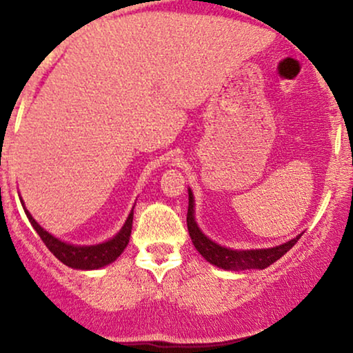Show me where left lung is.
I'll list each match as a JSON object with an SVG mask.
<instances>
[{"mask_svg":"<svg viewBox=\"0 0 353 353\" xmlns=\"http://www.w3.org/2000/svg\"><path fill=\"white\" fill-rule=\"evenodd\" d=\"M188 230L192 239V244L197 249L205 261L212 265L221 267L225 270H249V269H265L275 261L282 257L287 250H290L297 244L301 236H297L292 241L285 244L270 247V249H255V250H232L228 247H222L210 241L202 234V230L197 228V222L194 219V197L189 189V209H188Z\"/></svg>","mask_w":353,"mask_h":353,"instance_id":"1","label":"left lung"}]
</instances>
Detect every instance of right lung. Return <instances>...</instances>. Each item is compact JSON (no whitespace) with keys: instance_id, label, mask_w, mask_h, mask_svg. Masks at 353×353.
<instances>
[{"instance_id":"right-lung-1","label":"right lung","mask_w":353,"mask_h":353,"mask_svg":"<svg viewBox=\"0 0 353 353\" xmlns=\"http://www.w3.org/2000/svg\"><path fill=\"white\" fill-rule=\"evenodd\" d=\"M24 212H26L31 225H33L36 232L39 234L41 241L46 244L48 249L51 250L52 255H54L56 259H59L63 264L71 267V269H81V270L101 269V267L114 262L116 259L123 254L125 245L129 244V237H131V229H132V216H134V212L131 210V214H129L128 221H125L123 229H121L112 239L103 242V244L72 245V244H66V242L59 241V239H56L54 236H51L48 230H44L41 225L34 221L33 216H31L26 209H24Z\"/></svg>"}]
</instances>
